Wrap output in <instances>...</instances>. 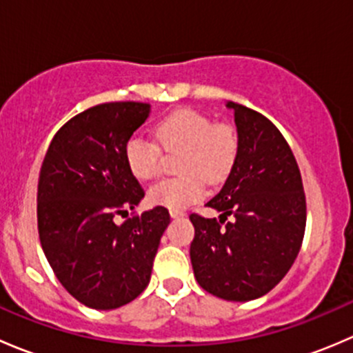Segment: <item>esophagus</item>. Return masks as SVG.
I'll return each instance as SVG.
<instances>
[{
	"label": "esophagus",
	"instance_id": "obj_1",
	"mask_svg": "<svg viewBox=\"0 0 353 353\" xmlns=\"http://www.w3.org/2000/svg\"><path fill=\"white\" fill-rule=\"evenodd\" d=\"M184 215H186V213L181 212V210H170V216H172V219H183Z\"/></svg>",
	"mask_w": 353,
	"mask_h": 353
}]
</instances>
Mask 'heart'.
Instances as JSON below:
<instances>
[{"label": "heart", "mask_w": 353, "mask_h": 353, "mask_svg": "<svg viewBox=\"0 0 353 353\" xmlns=\"http://www.w3.org/2000/svg\"><path fill=\"white\" fill-rule=\"evenodd\" d=\"M155 141L133 134L124 145V160L138 181H152L162 165L160 150L183 152L176 179L160 181L148 191L154 205L169 210H184L205 194V181L219 184L232 170L239 154V134L229 123H213L194 109H177L163 117L155 128Z\"/></svg>", "instance_id": "1"}]
</instances>
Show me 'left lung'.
Instances as JSON below:
<instances>
[{"label": "left lung", "instance_id": "1", "mask_svg": "<svg viewBox=\"0 0 353 353\" xmlns=\"http://www.w3.org/2000/svg\"><path fill=\"white\" fill-rule=\"evenodd\" d=\"M225 105L234 110L239 154L220 193L206 203L220 220L190 215V256L203 290L245 302L268 294L294 265L304 239L305 194L279 128L245 105Z\"/></svg>", "mask_w": 353, "mask_h": 353}]
</instances>
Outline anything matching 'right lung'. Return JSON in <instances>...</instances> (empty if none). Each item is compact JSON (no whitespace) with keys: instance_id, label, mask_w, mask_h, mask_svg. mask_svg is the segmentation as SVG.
Returning <instances> with one entry per match:
<instances>
[{"instance_id":"1","label":"right lung","mask_w":353,"mask_h":353,"mask_svg":"<svg viewBox=\"0 0 353 353\" xmlns=\"http://www.w3.org/2000/svg\"><path fill=\"white\" fill-rule=\"evenodd\" d=\"M150 104L108 102L83 110L54 134L41 167L37 225L42 251L61 285L87 307L109 311L150 282L163 206L117 225L116 215L145 196L124 160V145Z\"/></svg>"}]
</instances>
